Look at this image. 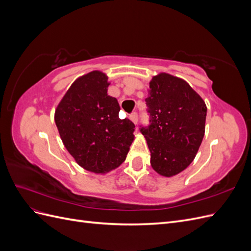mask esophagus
<instances>
[{"mask_svg":"<svg viewBox=\"0 0 251 251\" xmlns=\"http://www.w3.org/2000/svg\"><path fill=\"white\" fill-rule=\"evenodd\" d=\"M130 119L133 121L135 125H137V123H138V114L136 113V112L132 113L131 115H130Z\"/></svg>","mask_w":251,"mask_h":251,"instance_id":"obj_1","label":"esophagus"}]
</instances>
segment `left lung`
Instances as JSON below:
<instances>
[{"instance_id":"obj_1","label":"left lung","mask_w":251,"mask_h":251,"mask_svg":"<svg viewBox=\"0 0 251 251\" xmlns=\"http://www.w3.org/2000/svg\"><path fill=\"white\" fill-rule=\"evenodd\" d=\"M146 100L151 116L141 128L151 151V165L173 177L193 162L205 133L207 108L202 97L180 77L161 72L151 77Z\"/></svg>"}]
</instances>
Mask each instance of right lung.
<instances>
[{
	"label": "right lung",
	"instance_id": "add662e5",
	"mask_svg": "<svg viewBox=\"0 0 251 251\" xmlns=\"http://www.w3.org/2000/svg\"><path fill=\"white\" fill-rule=\"evenodd\" d=\"M107 74L91 71L68 89L54 113L65 148L82 169L104 175L123 163L135 139V126L120 119L119 103L108 94Z\"/></svg>",
	"mask_w": 251,
	"mask_h": 251
}]
</instances>
